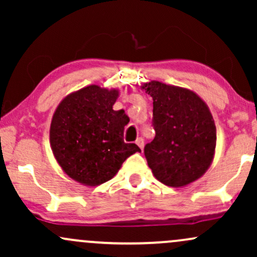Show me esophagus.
I'll use <instances>...</instances> for the list:
<instances>
[{"instance_id": "34e87169", "label": "esophagus", "mask_w": 257, "mask_h": 257, "mask_svg": "<svg viewBox=\"0 0 257 257\" xmlns=\"http://www.w3.org/2000/svg\"><path fill=\"white\" fill-rule=\"evenodd\" d=\"M137 145L140 147L141 150L144 149V145H145V140H144L143 138H138V140H137Z\"/></svg>"}]
</instances>
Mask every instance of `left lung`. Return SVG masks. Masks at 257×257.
<instances>
[{"instance_id":"left-lung-1","label":"left lung","mask_w":257,"mask_h":257,"mask_svg":"<svg viewBox=\"0 0 257 257\" xmlns=\"http://www.w3.org/2000/svg\"><path fill=\"white\" fill-rule=\"evenodd\" d=\"M153 99L156 137L144 152L153 175L173 187L197 180L210 167L216 126L205 102L193 91L153 81L143 87Z\"/></svg>"}]
</instances>
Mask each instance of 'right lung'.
I'll return each mask as SVG.
<instances>
[{
  "label": "right lung",
  "mask_w": 257,
  "mask_h": 257,
  "mask_svg": "<svg viewBox=\"0 0 257 257\" xmlns=\"http://www.w3.org/2000/svg\"><path fill=\"white\" fill-rule=\"evenodd\" d=\"M117 96L118 90L89 85L67 95L54 112L53 153L64 172L83 185L108 181L129 156L141 151L123 140L129 117L112 108Z\"/></svg>",
  "instance_id": "obj_1"
}]
</instances>
